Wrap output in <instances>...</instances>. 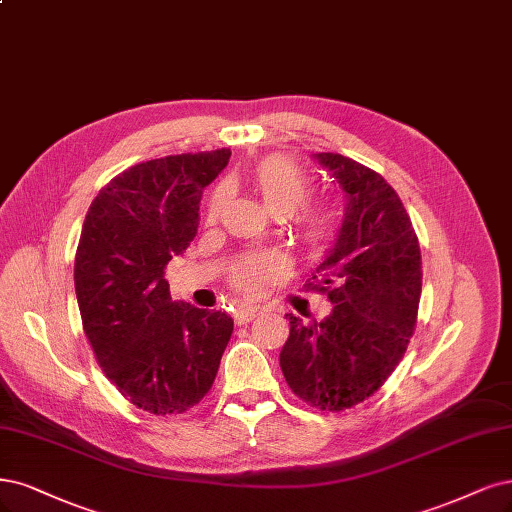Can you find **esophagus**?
Returning <instances> with one entry per match:
<instances>
[{"instance_id": "34e87169", "label": "esophagus", "mask_w": 512, "mask_h": 512, "mask_svg": "<svg viewBox=\"0 0 512 512\" xmlns=\"http://www.w3.org/2000/svg\"><path fill=\"white\" fill-rule=\"evenodd\" d=\"M260 313L258 307H252V305H239L235 309V324H248L252 322L254 317Z\"/></svg>"}]
</instances>
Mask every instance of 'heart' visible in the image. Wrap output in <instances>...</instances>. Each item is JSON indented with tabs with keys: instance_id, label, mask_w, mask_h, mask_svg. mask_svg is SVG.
I'll list each match as a JSON object with an SVG mask.
<instances>
[{
	"instance_id": "1",
	"label": "heart",
	"mask_w": 512,
	"mask_h": 512,
	"mask_svg": "<svg viewBox=\"0 0 512 512\" xmlns=\"http://www.w3.org/2000/svg\"><path fill=\"white\" fill-rule=\"evenodd\" d=\"M254 186L262 205L273 216H292L309 197V182L296 165L286 158H269L254 173ZM228 199V190L218 188L209 203V216L216 218ZM303 235L311 248H324L334 235V218L330 214H313L305 218ZM284 273V262L277 256H248L233 271V284L245 294H260L271 281Z\"/></svg>"
}]
</instances>
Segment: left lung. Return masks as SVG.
Segmentation results:
<instances>
[{
	"instance_id": "8db88e82",
	"label": "left lung",
	"mask_w": 512,
	"mask_h": 512,
	"mask_svg": "<svg viewBox=\"0 0 512 512\" xmlns=\"http://www.w3.org/2000/svg\"><path fill=\"white\" fill-rule=\"evenodd\" d=\"M313 161L343 195V220L307 288L332 311L303 324L288 313L279 366L292 392L324 411L375 394L407 351L421 294V254L411 218L381 175L343 154Z\"/></svg>"
}]
</instances>
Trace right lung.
Segmentation results:
<instances>
[{"instance_id":"right-lung-1","label":"right lung","mask_w":512,"mask_h":512,"mask_svg":"<svg viewBox=\"0 0 512 512\" xmlns=\"http://www.w3.org/2000/svg\"><path fill=\"white\" fill-rule=\"evenodd\" d=\"M228 158L222 148L139 163L99 190L82 224L74 281L86 339L118 392L154 415L201 402L233 334L231 315L171 301L165 279Z\"/></svg>"}]
</instances>
